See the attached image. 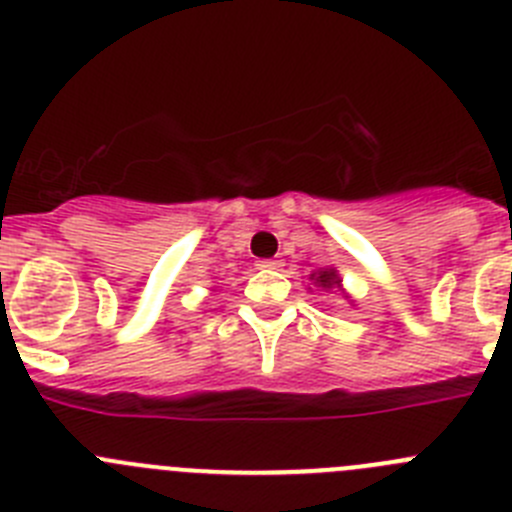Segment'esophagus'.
I'll return each instance as SVG.
<instances>
[{
	"instance_id": "esophagus-1",
	"label": "esophagus",
	"mask_w": 512,
	"mask_h": 512,
	"mask_svg": "<svg viewBox=\"0 0 512 512\" xmlns=\"http://www.w3.org/2000/svg\"><path fill=\"white\" fill-rule=\"evenodd\" d=\"M257 267H260V270H280V267H283V262H280V260H260V262H257Z\"/></svg>"
}]
</instances>
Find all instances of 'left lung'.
Masks as SVG:
<instances>
[{
	"label": "left lung",
	"instance_id": "obj_1",
	"mask_svg": "<svg viewBox=\"0 0 512 512\" xmlns=\"http://www.w3.org/2000/svg\"><path fill=\"white\" fill-rule=\"evenodd\" d=\"M310 283H313L315 288H321L323 293H341L343 298L351 300V295L343 290V278L338 275L336 267H321V270L310 272Z\"/></svg>",
	"mask_w": 512,
	"mask_h": 512
}]
</instances>
